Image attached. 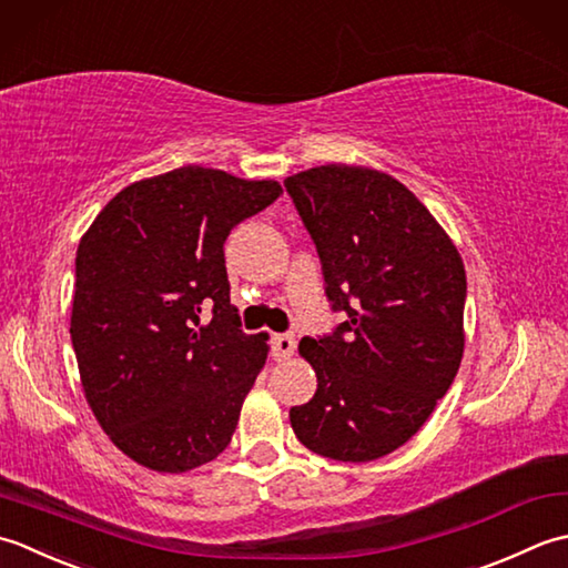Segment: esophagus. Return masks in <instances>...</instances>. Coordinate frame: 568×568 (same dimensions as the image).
Wrapping results in <instances>:
<instances>
[{
  "mask_svg": "<svg viewBox=\"0 0 568 568\" xmlns=\"http://www.w3.org/2000/svg\"><path fill=\"white\" fill-rule=\"evenodd\" d=\"M272 351L276 355V361H286L288 355H294V351H296L294 333H276V335H272Z\"/></svg>",
  "mask_w": 568,
  "mask_h": 568,
  "instance_id": "esophagus-1",
  "label": "esophagus"
}]
</instances>
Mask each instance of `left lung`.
<instances>
[{"mask_svg": "<svg viewBox=\"0 0 568 568\" xmlns=\"http://www.w3.org/2000/svg\"><path fill=\"white\" fill-rule=\"evenodd\" d=\"M316 242L333 311L345 321L304 338L316 395L292 407L318 456L367 463L422 429L454 382L466 333V270L446 230L389 173L326 164L284 181Z\"/></svg>", "mask_w": 568, "mask_h": 568, "instance_id": "left-lung-1", "label": "left lung"}]
</instances>
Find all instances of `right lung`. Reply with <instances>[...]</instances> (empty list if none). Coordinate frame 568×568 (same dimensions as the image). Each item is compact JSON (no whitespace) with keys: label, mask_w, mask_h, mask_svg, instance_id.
Segmentation results:
<instances>
[{"label":"right lung","mask_w":568,"mask_h":568,"mask_svg":"<svg viewBox=\"0 0 568 568\" xmlns=\"http://www.w3.org/2000/svg\"><path fill=\"white\" fill-rule=\"evenodd\" d=\"M280 193L276 181L181 166L122 189L80 237V382L102 432L139 466L186 473L233 438L270 335L242 333L223 245Z\"/></svg>","instance_id":"obj_1"}]
</instances>
